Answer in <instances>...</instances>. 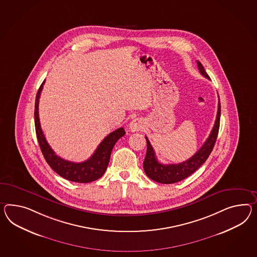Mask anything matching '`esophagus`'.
Instances as JSON below:
<instances>
[{
	"label": "esophagus",
	"instance_id": "1",
	"mask_svg": "<svg viewBox=\"0 0 257 257\" xmlns=\"http://www.w3.org/2000/svg\"><path fill=\"white\" fill-rule=\"evenodd\" d=\"M128 128H130V131H131L132 132L142 131V130L144 128V125H143V122H142V120L139 118L133 119L132 122L130 123Z\"/></svg>",
	"mask_w": 257,
	"mask_h": 257
}]
</instances>
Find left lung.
Segmentation results:
<instances>
[{
	"instance_id": "left-lung-1",
	"label": "left lung",
	"mask_w": 257,
	"mask_h": 257,
	"mask_svg": "<svg viewBox=\"0 0 257 257\" xmlns=\"http://www.w3.org/2000/svg\"><path fill=\"white\" fill-rule=\"evenodd\" d=\"M198 67L200 73L206 78H209V75L205 72L204 68L199 61H198ZM220 116L221 104L219 99L217 115L210 136L206 140L204 145L201 146V148L192 158L179 164L164 165L158 162V158L156 157V153L154 151L149 140L147 137H145L147 143V151L144 161V169L146 175L153 181L160 184H175L190 176L192 173H194L204 163L207 158L211 155L217 139L220 126Z\"/></svg>"
}]
</instances>
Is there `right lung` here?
<instances>
[{"label":"right lung","mask_w":257,"mask_h":257,"mask_svg":"<svg viewBox=\"0 0 257 257\" xmlns=\"http://www.w3.org/2000/svg\"><path fill=\"white\" fill-rule=\"evenodd\" d=\"M44 84H45V81L40 86L38 92L36 95V99H35L34 123H35V132H36L40 148L44 155V158H46L47 164L49 165L53 171L57 172L59 176L72 182L86 184V183H90L98 180L104 174L110 161L112 148L119 139L125 135V130L123 127H119L116 131L111 132L99 144L98 148L96 149V151L94 152L92 156L84 162L75 163V162L68 161L60 158L55 154L50 145H48V143L46 142L45 135L40 125L38 106H39L40 95H41Z\"/></svg>","instance_id":"1"}]
</instances>
